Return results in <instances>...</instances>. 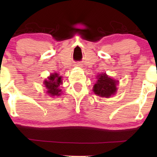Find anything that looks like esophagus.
<instances>
[{
	"label": "esophagus",
	"instance_id": "1",
	"mask_svg": "<svg viewBox=\"0 0 157 157\" xmlns=\"http://www.w3.org/2000/svg\"><path fill=\"white\" fill-rule=\"evenodd\" d=\"M78 66H80V65H78Z\"/></svg>",
	"mask_w": 157,
	"mask_h": 157
}]
</instances>
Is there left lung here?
Returning <instances> with one entry per match:
<instances>
[{
    "label": "left lung",
    "mask_w": 157,
    "mask_h": 157,
    "mask_svg": "<svg viewBox=\"0 0 157 157\" xmlns=\"http://www.w3.org/2000/svg\"><path fill=\"white\" fill-rule=\"evenodd\" d=\"M97 81L93 87V91L97 96L109 98L117 92L118 81L108 76L105 73L97 75Z\"/></svg>",
    "instance_id": "obj_1"
}]
</instances>
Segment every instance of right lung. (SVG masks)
I'll use <instances>...</instances> for the list:
<instances>
[{
    "label": "right lung",
    "instance_id": "right-lung-1",
    "mask_svg": "<svg viewBox=\"0 0 157 157\" xmlns=\"http://www.w3.org/2000/svg\"><path fill=\"white\" fill-rule=\"evenodd\" d=\"M62 77L59 76L58 74H51L48 77L47 80H44L45 87L47 89L48 94L52 97H57L61 94V89H59V86L62 84Z\"/></svg>",
    "mask_w": 157,
    "mask_h": 157
}]
</instances>
